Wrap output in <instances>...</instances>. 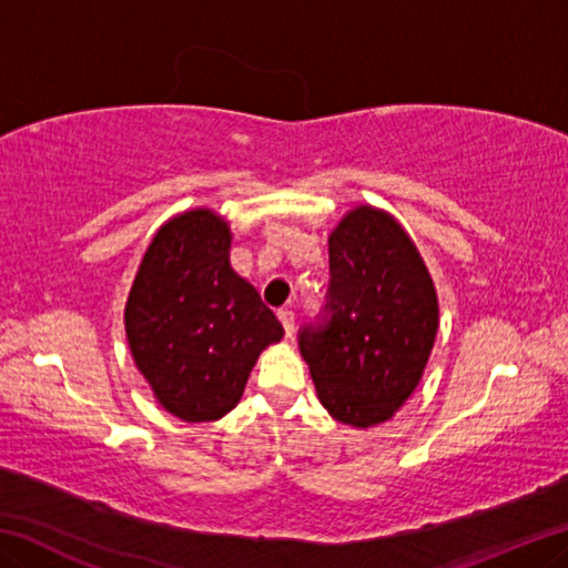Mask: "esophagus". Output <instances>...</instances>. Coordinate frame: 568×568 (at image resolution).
Returning a JSON list of instances; mask_svg holds the SVG:
<instances>
[{"instance_id":"34e87169","label":"esophagus","mask_w":568,"mask_h":568,"mask_svg":"<svg viewBox=\"0 0 568 568\" xmlns=\"http://www.w3.org/2000/svg\"><path fill=\"white\" fill-rule=\"evenodd\" d=\"M277 318H281V323H283L285 335L291 338V335L295 333V313L291 311V307H281V311H277Z\"/></svg>"}]
</instances>
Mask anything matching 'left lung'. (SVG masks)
<instances>
[{
  "label": "left lung",
  "mask_w": 568,
  "mask_h": 568,
  "mask_svg": "<svg viewBox=\"0 0 568 568\" xmlns=\"http://www.w3.org/2000/svg\"><path fill=\"white\" fill-rule=\"evenodd\" d=\"M331 281L297 345L335 420L368 428L416 390L438 331L434 281L413 240L376 207L351 210L328 240Z\"/></svg>",
  "instance_id": "8db88e82"
}]
</instances>
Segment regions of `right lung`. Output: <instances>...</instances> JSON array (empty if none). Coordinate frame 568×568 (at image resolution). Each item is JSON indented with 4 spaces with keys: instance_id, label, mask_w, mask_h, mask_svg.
Returning a JSON list of instances; mask_svg holds the SVG:
<instances>
[{
    "instance_id": "add662e5",
    "label": "right lung",
    "mask_w": 568,
    "mask_h": 568,
    "mask_svg": "<svg viewBox=\"0 0 568 568\" xmlns=\"http://www.w3.org/2000/svg\"><path fill=\"white\" fill-rule=\"evenodd\" d=\"M132 358L172 416L223 418L283 325L230 267V227L210 210L172 217L152 240L124 307Z\"/></svg>"
}]
</instances>
